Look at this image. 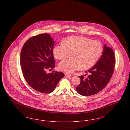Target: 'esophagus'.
<instances>
[{
  "mask_svg": "<svg viewBox=\"0 0 130 130\" xmlns=\"http://www.w3.org/2000/svg\"><path fill=\"white\" fill-rule=\"evenodd\" d=\"M65 76H66V77H70L71 76V74H69L68 73H65Z\"/></svg>",
  "mask_w": 130,
  "mask_h": 130,
  "instance_id": "34e87169",
  "label": "esophagus"
}]
</instances>
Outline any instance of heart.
<instances>
[{
	"label": "heart",
	"mask_w": 130,
	"mask_h": 130,
	"mask_svg": "<svg viewBox=\"0 0 130 130\" xmlns=\"http://www.w3.org/2000/svg\"><path fill=\"white\" fill-rule=\"evenodd\" d=\"M103 50L101 43L98 41H92L88 38L72 36L66 38L63 43L56 46L54 54L56 59L63 60L59 64L63 71L72 73L81 69L87 70L92 67L101 56Z\"/></svg>",
	"instance_id": "b5f03b06"
}]
</instances>
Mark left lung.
Returning a JSON list of instances; mask_svg holds the SVG:
<instances>
[{
	"label": "left lung",
	"instance_id": "obj_1",
	"mask_svg": "<svg viewBox=\"0 0 130 130\" xmlns=\"http://www.w3.org/2000/svg\"><path fill=\"white\" fill-rule=\"evenodd\" d=\"M116 59L113 50L105 44L102 55L93 67L87 71L86 78L79 76L80 84L76 87L77 92L83 96H90L101 91L108 84L113 73Z\"/></svg>",
	"mask_w": 130,
	"mask_h": 130
}]
</instances>
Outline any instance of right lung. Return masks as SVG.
I'll return each mask as SVG.
<instances>
[{"label":"right lung","instance_id":"1","mask_svg":"<svg viewBox=\"0 0 130 130\" xmlns=\"http://www.w3.org/2000/svg\"><path fill=\"white\" fill-rule=\"evenodd\" d=\"M54 44L49 34H42L29 38L21 49L20 61L23 76L32 89L40 93H52L64 76L61 72L47 74L46 71L55 67Z\"/></svg>","mask_w":130,"mask_h":130}]
</instances>
